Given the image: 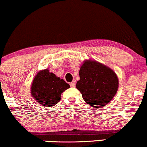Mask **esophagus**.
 Segmentation results:
<instances>
[{
  "label": "esophagus",
  "mask_w": 147,
  "mask_h": 147,
  "mask_svg": "<svg viewBox=\"0 0 147 147\" xmlns=\"http://www.w3.org/2000/svg\"><path fill=\"white\" fill-rule=\"evenodd\" d=\"M75 81H72V82H71V83H70V86L71 87H75Z\"/></svg>",
  "instance_id": "34e87169"
}]
</instances>
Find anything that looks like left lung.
Segmentation results:
<instances>
[{
    "label": "left lung",
    "mask_w": 147,
    "mask_h": 147,
    "mask_svg": "<svg viewBox=\"0 0 147 147\" xmlns=\"http://www.w3.org/2000/svg\"><path fill=\"white\" fill-rule=\"evenodd\" d=\"M76 87L84 100L91 107L107 105L114 97L119 86L117 75L112 69L97 61H86L79 72Z\"/></svg>",
    "instance_id": "1"
}]
</instances>
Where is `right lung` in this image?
Returning a JSON list of instances; mask_svg holds the SVG:
<instances>
[{
  "label": "right lung",
  "mask_w": 147,
  "mask_h": 147,
  "mask_svg": "<svg viewBox=\"0 0 147 147\" xmlns=\"http://www.w3.org/2000/svg\"><path fill=\"white\" fill-rule=\"evenodd\" d=\"M70 85L47 69L37 74L31 86V95L43 106H54L60 101L61 93Z\"/></svg>",
  "instance_id": "right-lung-1"
}]
</instances>
